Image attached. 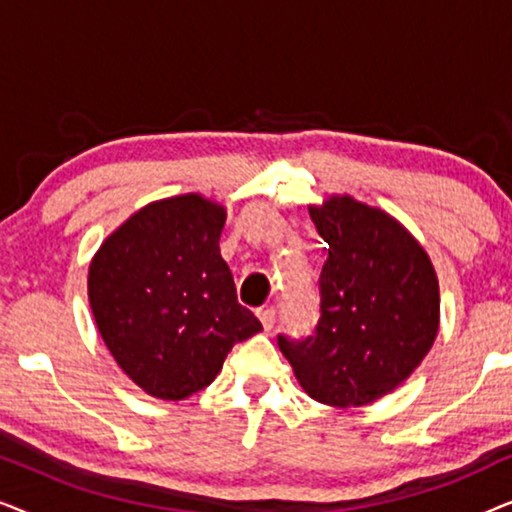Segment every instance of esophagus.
Returning <instances> with one entry per match:
<instances>
[{
  "label": "esophagus",
  "instance_id": "1",
  "mask_svg": "<svg viewBox=\"0 0 512 512\" xmlns=\"http://www.w3.org/2000/svg\"><path fill=\"white\" fill-rule=\"evenodd\" d=\"M258 319H261L265 331H272V326H275V319H277V310L275 307H263V310H258Z\"/></svg>",
  "mask_w": 512,
  "mask_h": 512
}]
</instances>
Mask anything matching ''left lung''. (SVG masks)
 Listing matches in <instances>:
<instances>
[{"label":"left lung","instance_id":"1","mask_svg":"<svg viewBox=\"0 0 512 512\" xmlns=\"http://www.w3.org/2000/svg\"><path fill=\"white\" fill-rule=\"evenodd\" d=\"M328 244L312 335L277 345L314 401L359 408L410 377L436 340V270L419 242L382 209L338 195L310 207Z\"/></svg>","mask_w":512,"mask_h":512}]
</instances>
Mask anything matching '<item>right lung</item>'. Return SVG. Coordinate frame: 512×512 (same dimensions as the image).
Wrapping results in <instances>:
<instances>
[{
    "label": "right lung",
    "mask_w": 512,
    "mask_h": 512,
    "mask_svg": "<svg viewBox=\"0 0 512 512\" xmlns=\"http://www.w3.org/2000/svg\"><path fill=\"white\" fill-rule=\"evenodd\" d=\"M226 209L188 193L132 214L97 251L88 298L104 345L146 394L181 398L214 382L237 342L263 331L237 303L219 240Z\"/></svg>",
    "instance_id": "1"
}]
</instances>
